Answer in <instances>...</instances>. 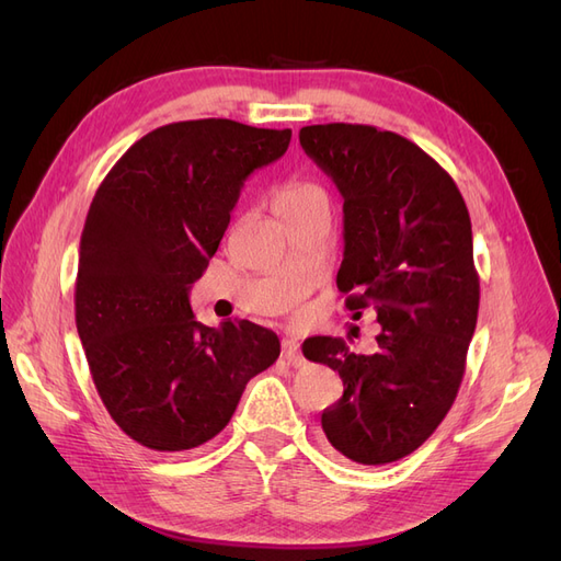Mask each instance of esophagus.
<instances>
[{"label": "esophagus", "mask_w": 561, "mask_h": 561, "mask_svg": "<svg viewBox=\"0 0 561 561\" xmlns=\"http://www.w3.org/2000/svg\"><path fill=\"white\" fill-rule=\"evenodd\" d=\"M283 360L287 365H293V367L307 365V358H304V355H301L299 344L295 342V339H285V342H283Z\"/></svg>", "instance_id": "obj_1"}]
</instances>
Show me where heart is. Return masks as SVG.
<instances>
[{
  "label": "heart",
  "instance_id": "1",
  "mask_svg": "<svg viewBox=\"0 0 561 561\" xmlns=\"http://www.w3.org/2000/svg\"><path fill=\"white\" fill-rule=\"evenodd\" d=\"M309 203H325L328 206V192L313 180H287L276 192V210L309 206Z\"/></svg>",
  "mask_w": 561,
  "mask_h": 561
}]
</instances>
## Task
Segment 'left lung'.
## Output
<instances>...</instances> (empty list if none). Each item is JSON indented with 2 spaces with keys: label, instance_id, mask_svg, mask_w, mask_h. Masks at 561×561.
I'll return each instance as SVG.
<instances>
[{
  "label": "left lung",
  "instance_id": "left-lung-1",
  "mask_svg": "<svg viewBox=\"0 0 561 561\" xmlns=\"http://www.w3.org/2000/svg\"><path fill=\"white\" fill-rule=\"evenodd\" d=\"M299 142L344 196L346 309L377 313L379 351L311 336L304 358L339 371L344 396L320 416L328 443L363 466L416 451L443 423L478 325L472 229L454 178L419 145L367 124L304 126Z\"/></svg>",
  "mask_w": 561,
  "mask_h": 561
}]
</instances>
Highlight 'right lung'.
Masks as SVG:
<instances>
[{
  "instance_id": "1",
  "label": "right lung",
  "mask_w": 561,
  "mask_h": 561,
  "mask_svg": "<svg viewBox=\"0 0 561 561\" xmlns=\"http://www.w3.org/2000/svg\"><path fill=\"white\" fill-rule=\"evenodd\" d=\"M290 128L194 118L147 133L100 182L81 231L77 332L105 410L135 443L184 451L231 421L278 336L194 320L190 285L229 227L243 180L285 154Z\"/></svg>"
}]
</instances>
